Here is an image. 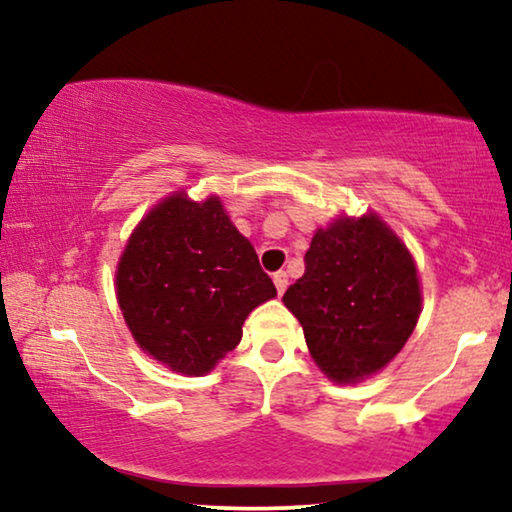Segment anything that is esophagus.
Returning a JSON list of instances; mask_svg holds the SVG:
<instances>
[{"label":"esophagus","instance_id":"1","mask_svg":"<svg viewBox=\"0 0 512 512\" xmlns=\"http://www.w3.org/2000/svg\"><path fill=\"white\" fill-rule=\"evenodd\" d=\"M272 282H275V286H277V293L279 296H282V293L286 291V286H289V277H286V272H275V275H272Z\"/></svg>","mask_w":512,"mask_h":512}]
</instances>
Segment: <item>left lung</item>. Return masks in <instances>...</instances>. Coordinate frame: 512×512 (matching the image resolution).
<instances>
[{
	"label": "left lung",
	"instance_id": "left-lung-1",
	"mask_svg": "<svg viewBox=\"0 0 512 512\" xmlns=\"http://www.w3.org/2000/svg\"><path fill=\"white\" fill-rule=\"evenodd\" d=\"M317 366L335 382L377 373L401 352L422 312L415 263L368 214L317 230L305 275L284 293Z\"/></svg>",
	"mask_w": 512,
	"mask_h": 512
}]
</instances>
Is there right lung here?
<instances>
[{
    "instance_id": "obj_1",
    "label": "right lung",
    "mask_w": 512,
    "mask_h": 512,
    "mask_svg": "<svg viewBox=\"0 0 512 512\" xmlns=\"http://www.w3.org/2000/svg\"><path fill=\"white\" fill-rule=\"evenodd\" d=\"M116 293L144 352L177 373L205 375L242 340L249 312L277 289L219 198L193 202L177 193L132 233Z\"/></svg>"
}]
</instances>
